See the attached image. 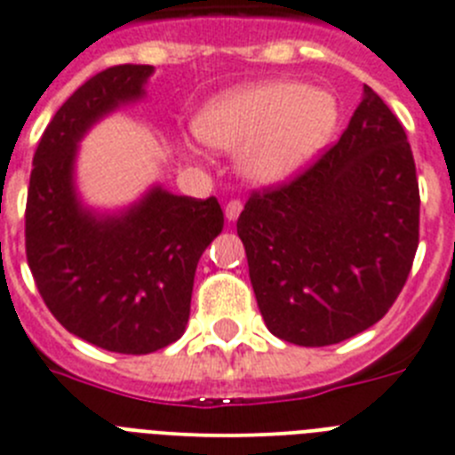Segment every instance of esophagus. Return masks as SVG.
Instances as JSON below:
<instances>
[{"mask_svg": "<svg viewBox=\"0 0 455 455\" xmlns=\"http://www.w3.org/2000/svg\"><path fill=\"white\" fill-rule=\"evenodd\" d=\"M243 212V202L240 199H231V202L227 204V208H224V215H227L228 222H233V220H237V215Z\"/></svg>", "mask_w": 455, "mask_h": 455, "instance_id": "esophagus-1", "label": "esophagus"}]
</instances>
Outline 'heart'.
I'll return each mask as SVG.
<instances>
[{
	"label": "heart",
	"mask_w": 455,
	"mask_h": 455,
	"mask_svg": "<svg viewBox=\"0 0 455 455\" xmlns=\"http://www.w3.org/2000/svg\"><path fill=\"white\" fill-rule=\"evenodd\" d=\"M338 126V104L324 90L299 81H267L233 90L195 120L206 145L243 149L249 179L274 183L290 177L324 149Z\"/></svg>",
	"instance_id": "1"
}]
</instances>
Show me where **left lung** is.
<instances>
[{"mask_svg": "<svg viewBox=\"0 0 455 455\" xmlns=\"http://www.w3.org/2000/svg\"><path fill=\"white\" fill-rule=\"evenodd\" d=\"M237 235L260 315L285 342L338 345L392 308L419 244V186L406 131L370 85L335 145L251 192Z\"/></svg>", "mask_w": 455, "mask_h": 455, "instance_id": "8db88e82", "label": "left lung"}]
</instances>
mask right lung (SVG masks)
Returning a JSON list of instances; mask_svg holds the SVG:
<instances>
[{
	"instance_id": "add662e5",
	"label": "right lung",
	"mask_w": 455,
	"mask_h": 455,
	"mask_svg": "<svg viewBox=\"0 0 455 455\" xmlns=\"http://www.w3.org/2000/svg\"><path fill=\"white\" fill-rule=\"evenodd\" d=\"M151 72L116 65L75 90L40 138L24 211L27 263L44 306L76 338L131 355L181 338L199 258L224 228L215 197L156 188L122 218H95L76 202V142L108 110L138 100Z\"/></svg>"
}]
</instances>
